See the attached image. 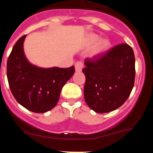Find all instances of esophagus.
I'll return each mask as SVG.
<instances>
[{
	"mask_svg": "<svg viewBox=\"0 0 153 153\" xmlns=\"http://www.w3.org/2000/svg\"><path fill=\"white\" fill-rule=\"evenodd\" d=\"M83 67H84V64H83V62L78 61L75 63V70L76 72H80V71H82Z\"/></svg>",
	"mask_w": 153,
	"mask_h": 153,
	"instance_id": "34e87169",
	"label": "esophagus"
}]
</instances>
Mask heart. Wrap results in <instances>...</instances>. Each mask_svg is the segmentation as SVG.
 Instances as JSON below:
<instances>
[{
	"mask_svg": "<svg viewBox=\"0 0 153 153\" xmlns=\"http://www.w3.org/2000/svg\"><path fill=\"white\" fill-rule=\"evenodd\" d=\"M99 39H100V36L98 35L90 34L87 36L86 42H87L88 45H93L95 43H97ZM109 47H110V41L108 39H100L96 44L95 47H93V50L92 51V55L94 56H101L108 51Z\"/></svg>",
	"mask_w": 153,
	"mask_h": 153,
	"instance_id": "heart-1",
	"label": "heart"
}]
</instances>
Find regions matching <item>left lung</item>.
Segmentation results:
<instances>
[{"label": "left lung", "instance_id": "obj_1", "mask_svg": "<svg viewBox=\"0 0 153 153\" xmlns=\"http://www.w3.org/2000/svg\"><path fill=\"white\" fill-rule=\"evenodd\" d=\"M84 99L98 113L117 109L126 101L134 86L135 56L126 44L115 46L101 56L86 58Z\"/></svg>", "mask_w": 153, "mask_h": 153}]
</instances>
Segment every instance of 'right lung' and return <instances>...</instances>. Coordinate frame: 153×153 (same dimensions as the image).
Masks as SVG:
<instances>
[{"label": "right lung", "mask_w": 153, "mask_h": 153, "mask_svg": "<svg viewBox=\"0 0 153 153\" xmlns=\"http://www.w3.org/2000/svg\"><path fill=\"white\" fill-rule=\"evenodd\" d=\"M21 36L13 46L7 63V76L16 100L33 113H43L54 107L65 83L75 72L69 68H41L31 64L24 53Z\"/></svg>", "instance_id": "add662e5"}]
</instances>
